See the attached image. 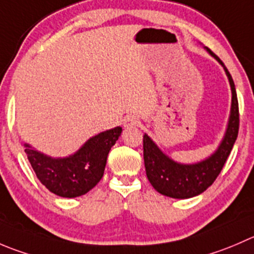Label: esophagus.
<instances>
[{
  "mask_svg": "<svg viewBox=\"0 0 254 254\" xmlns=\"http://www.w3.org/2000/svg\"><path fill=\"white\" fill-rule=\"evenodd\" d=\"M137 123H139V120H137L136 117H134V115H127V117L124 119V127H134V125H136Z\"/></svg>",
  "mask_w": 254,
  "mask_h": 254,
  "instance_id": "1",
  "label": "esophagus"
}]
</instances>
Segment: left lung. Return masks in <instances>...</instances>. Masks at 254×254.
Returning <instances> with one entry per match:
<instances>
[{
	"label": "left lung",
	"mask_w": 254,
	"mask_h": 254,
	"mask_svg": "<svg viewBox=\"0 0 254 254\" xmlns=\"http://www.w3.org/2000/svg\"><path fill=\"white\" fill-rule=\"evenodd\" d=\"M206 51L220 63L230 80L232 104L227 129L220 146L211 156L197 164H180L170 159L157 147L151 137L144 135V162L146 176L157 192L172 198H190L202 193L220 175L226 160L235 145L240 127V113L235 83L223 62L211 49Z\"/></svg>",
	"instance_id": "left-lung-1"
}]
</instances>
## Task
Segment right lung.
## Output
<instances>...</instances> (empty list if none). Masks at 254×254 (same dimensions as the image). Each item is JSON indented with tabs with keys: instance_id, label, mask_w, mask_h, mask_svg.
Returning <instances> with one entry per match:
<instances>
[{
	"instance_id": "right-lung-1",
	"label": "right lung",
	"mask_w": 254,
	"mask_h": 254,
	"mask_svg": "<svg viewBox=\"0 0 254 254\" xmlns=\"http://www.w3.org/2000/svg\"><path fill=\"white\" fill-rule=\"evenodd\" d=\"M122 131V127H117L100 132L68 157L47 156L28 144H24V152L38 180L51 192L61 197H78L102 180L108 154Z\"/></svg>"
}]
</instances>
